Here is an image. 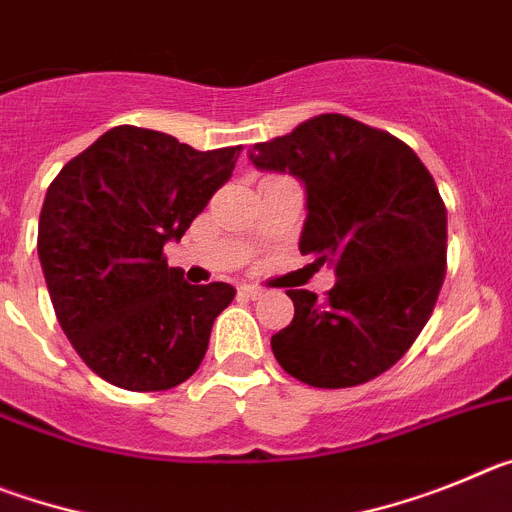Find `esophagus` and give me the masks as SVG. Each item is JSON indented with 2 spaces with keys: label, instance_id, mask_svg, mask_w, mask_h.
Masks as SVG:
<instances>
[{
  "label": "esophagus",
  "instance_id": "1",
  "mask_svg": "<svg viewBox=\"0 0 512 512\" xmlns=\"http://www.w3.org/2000/svg\"><path fill=\"white\" fill-rule=\"evenodd\" d=\"M241 295L251 297V300H259V297H264V289L256 287V284H241Z\"/></svg>",
  "mask_w": 512,
  "mask_h": 512
}]
</instances>
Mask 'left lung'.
Here are the masks:
<instances>
[{
  "instance_id": "obj_1",
  "label": "left lung",
  "mask_w": 512,
  "mask_h": 512,
  "mask_svg": "<svg viewBox=\"0 0 512 512\" xmlns=\"http://www.w3.org/2000/svg\"><path fill=\"white\" fill-rule=\"evenodd\" d=\"M248 158L300 179V251L336 271L325 302L287 292L295 318L271 336L279 366L325 390L379 377L413 346L446 277V207L433 176L395 135L346 115L312 117Z\"/></svg>"
}]
</instances>
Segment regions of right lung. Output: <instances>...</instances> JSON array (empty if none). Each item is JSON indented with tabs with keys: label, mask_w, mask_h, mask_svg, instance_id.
<instances>
[{
	"label": "right lung",
	"mask_w": 512,
	"mask_h": 512,
	"mask_svg": "<svg viewBox=\"0 0 512 512\" xmlns=\"http://www.w3.org/2000/svg\"><path fill=\"white\" fill-rule=\"evenodd\" d=\"M241 146L194 151L174 135L120 125L58 171L38 223V256L53 310L84 364L130 392L187 382L225 282L189 284L164 246L233 174Z\"/></svg>",
	"instance_id": "obj_1"
}]
</instances>
